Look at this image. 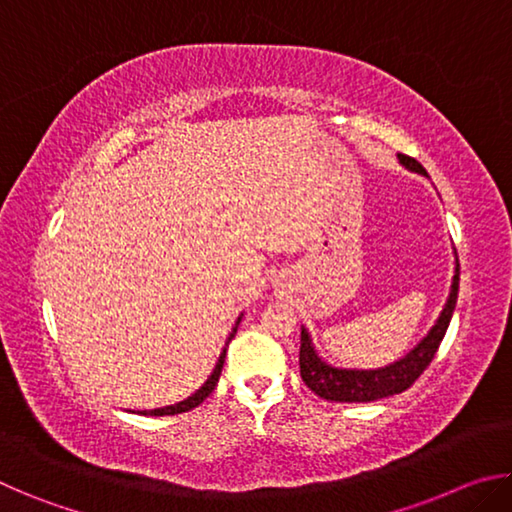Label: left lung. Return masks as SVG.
Returning a JSON list of instances; mask_svg holds the SVG:
<instances>
[{"label":"left lung","instance_id":"left-lung-1","mask_svg":"<svg viewBox=\"0 0 512 512\" xmlns=\"http://www.w3.org/2000/svg\"><path fill=\"white\" fill-rule=\"evenodd\" d=\"M402 167L418 176H427L422 164L418 160L409 158V155L397 153ZM458 255L454 248V277L452 287H449V296L443 311L436 318V323L427 332V336L404 354L402 359L393 363H386L381 368H343L334 366V363L325 361L320 357L314 339H311L309 329L302 325L300 332V375L302 381L314 391L318 397L329 402H375L381 397H391L406 391L413 386V381L418 379L436 354L440 341L445 339V332L449 327V320L454 316L456 300H458Z\"/></svg>","mask_w":512,"mask_h":512}]
</instances>
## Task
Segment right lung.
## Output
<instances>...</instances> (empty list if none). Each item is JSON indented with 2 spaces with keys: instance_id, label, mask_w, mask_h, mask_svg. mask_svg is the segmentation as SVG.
I'll return each instance as SVG.
<instances>
[{
  "instance_id": "right-lung-1",
  "label": "right lung",
  "mask_w": 512,
  "mask_h": 512,
  "mask_svg": "<svg viewBox=\"0 0 512 512\" xmlns=\"http://www.w3.org/2000/svg\"><path fill=\"white\" fill-rule=\"evenodd\" d=\"M241 316L244 314H239V318H237V323H235V327H232V332H230V336H228V341H225V348H223V352L219 354V361H216V366H214V370L210 372V377L205 379V384L198 388L196 393H192L187 397V400H183V402H176V404H169V406H160V409H149V411H131V413H137V415H178V413H185V411H192V409H196L198 404H201L207 395H210L212 391H214V386H216V381H219V377H221V370H223V361H225V350H228V343L235 339V334H237V327H239V323H241Z\"/></svg>"
}]
</instances>
